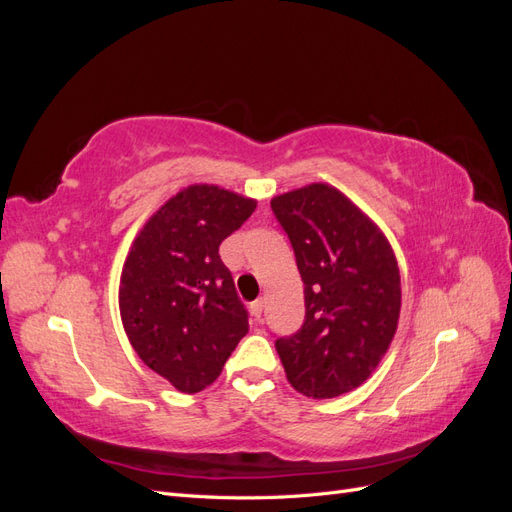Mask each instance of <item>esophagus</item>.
Wrapping results in <instances>:
<instances>
[{
  "label": "esophagus",
  "mask_w": 512,
  "mask_h": 512,
  "mask_svg": "<svg viewBox=\"0 0 512 512\" xmlns=\"http://www.w3.org/2000/svg\"><path fill=\"white\" fill-rule=\"evenodd\" d=\"M262 309H265V301H262V299H258V301H254V303L250 305V314L254 316L256 322H258L260 316H262Z\"/></svg>",
  "instance_id": "1"
}]
</instances>
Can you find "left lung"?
I'll return each mask as SVG.
<instances>
[{"label":"left lung","instance_id":"1","mask_svg":"<svg viewBox=\"0 0 512 512\" xmlns=\"http://www.w3.org/2000/svg\"><path fill=\"white\" fill-rule=\"evenodd\" d=\"M305 284V322L280 337L294 391L331 399L361 386L389 350L401 309L397 258L380 226L329 183L271 200Z\"/></svg>","mask_w":512,"mask_h":512}]
</instances>
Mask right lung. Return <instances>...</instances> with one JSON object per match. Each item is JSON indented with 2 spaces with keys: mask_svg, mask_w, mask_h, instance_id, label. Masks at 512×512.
I'll list each match as a JSON object with an SVG mask.
<instances>
[{
  "mask_svg": "<svg viewBox=\"0 0 512 512\" xmlns=\"http://www.w3.org/2000/svg\"><path fill=\"white\" fill-rule=\"evenodd\" d=\"M254 209V198L192 183L151 215L123 262V331L141 361L181 393L213 384L250 329L220 243Z\"/></svg>",
  "mask_w": 512,
  "mask_h": 512,
  "instance_id": "right-lung-1",
  "label": "right lung"
}]
</instances>
